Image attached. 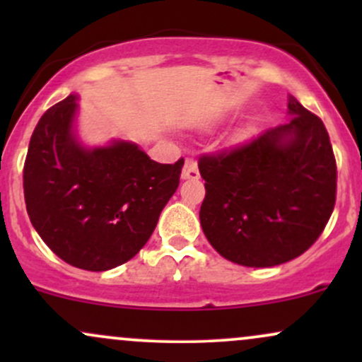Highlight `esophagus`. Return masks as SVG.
<instances>
[{"mask_svg": "<svg viewBox=\"0 0 362 362\" xmlns=\"http://www.w3.org/2000/svg\"><path fill=\"white\" fill-rule=\"evenodd\" d=\"M182 178L189 180V178H199V168H197V160L195 158H187L184 170H182Z\"/></svg>", "mask_w": 362, "mask_h": 362, "instance_id": "obj_1", "label": "esophagus"}]
</instances>
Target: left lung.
<instances>
[{
  "label": "left lung",
  "instance_id": "left-lung-1",
  "mask_svg": "<svg viewBox=\"0 0 362 362\" xmlns=\"http://www.w3.org/2000/svg\"><path fill=\"white\" fill-rule=\"evenodd\" d=\"M288 124L199 158L201 226L214 250L247 267L284 264L325 230L337 163L322 119L289 95Z\"/></svg>",
  "mask_w": 362,
  "mask_h": 362
}]
</instances>
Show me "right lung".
<instances>
[{
	"instance_id": "obj_1",
	"label": "right lung",
	"mask_w": 362,
	"mask_h": 362,
	"mask_svg": "<svg viewBox=\"0 0 362 362\" xmlns=\"http://www.w3.org/2000/svg\"><path fill=\"white\" fill-rule=\"evenodd\" d=\"M76 97L45 110L23 165L27 213L51 250L78 269L126 264L155 231L180 184L184 158L156 163L132 143L85 149L74 139Z\"/></svg>"
}]
</instances>
